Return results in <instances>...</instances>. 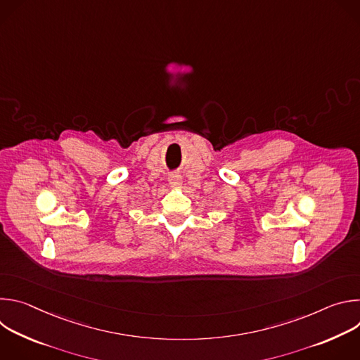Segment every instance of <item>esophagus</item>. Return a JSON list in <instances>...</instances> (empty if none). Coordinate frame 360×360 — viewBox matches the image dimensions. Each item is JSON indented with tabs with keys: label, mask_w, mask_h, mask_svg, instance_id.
Masks as SVG:
<instances>
[{
	"label": "esophagus",
	"mask_w": 360,
	"mask_h": 360,
	"mask_svg": "<svg viewBox=\"0 0 360 360\" xmlns=\"http://www.w3.org/2000/svg\"><path fill=\"white\" fill-rule=\"evenodd\" d=\"M168 181H169V185H171V186L178 188V186H181V184H182V176H181L179 174H171L169 178H168Z\"/></svg>",
	"instance_id": "esophagus-1"
}]
</instances>
